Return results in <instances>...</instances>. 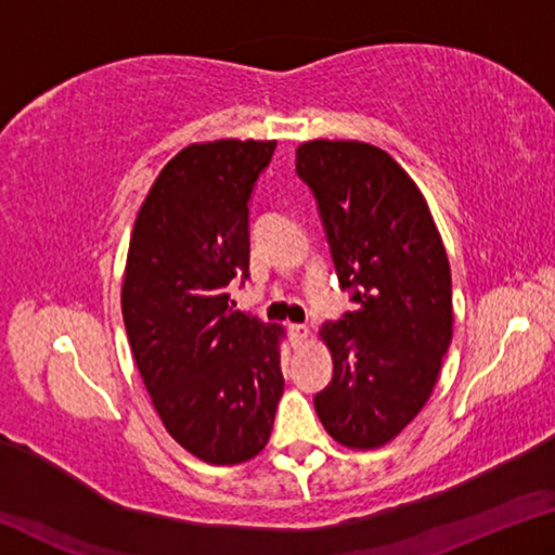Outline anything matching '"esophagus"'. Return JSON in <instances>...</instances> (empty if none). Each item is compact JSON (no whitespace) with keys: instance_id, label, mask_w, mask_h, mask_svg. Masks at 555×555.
<instances>
[{"instance_id":"obj_1","label":"esophagus","mask_w":555,"mask_h":555,"mask_svg":"<svg viewBox=\"0 0 555 555\" xmlns=\"http://www.w3.org/2000/svg\"><path fill=\"white\" fill-rule=\"evenodd\" d=\"M288 333H291V340H294V345L306 343L308 335H311V331H308V325H300V323L288 325Z\"/></svg>"}]
</instances>
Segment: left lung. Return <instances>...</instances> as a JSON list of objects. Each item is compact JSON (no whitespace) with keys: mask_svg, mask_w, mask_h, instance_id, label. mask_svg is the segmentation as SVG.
<instances>
[{"mask_svg":"<svg viewBox=\"0 0 555 555\" xmlns=\"http://www.w3.org/2000/svg\"><path fill=\"white\" fill-rule=\"evenodd\" d=\"M296 173L357 306L321 327L333 379L313 399L318 418L340 446L382 448L426 406L453 337L443 240L416 183L377 146L315 139L296 149Z\"/></svg>","mask_w":555,"mask_h":555,"instance_id":"8db88e82","label":"left lung"}]
</instances>
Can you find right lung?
I'll use <instances>...</instances> for the list:
<instances>
[{
    "instance_id": "add662e5",
    "label": "right lung",
    "mask_w": 555,
    "mask_h": 555,
    "mask_svg": "<svg viewBox=\"0 0 555 555\" xmlns=\"http://www.w3.org/2000/svg\"><path fill=\"white\" fill-rule=\"evenodd\" d=\"M276 142L191 144L131 230L121 315L158 418L188 453L237 465L264 450L284 393V327L232 311L249 276V198Z\"/></svg>"
}]
</instances>
